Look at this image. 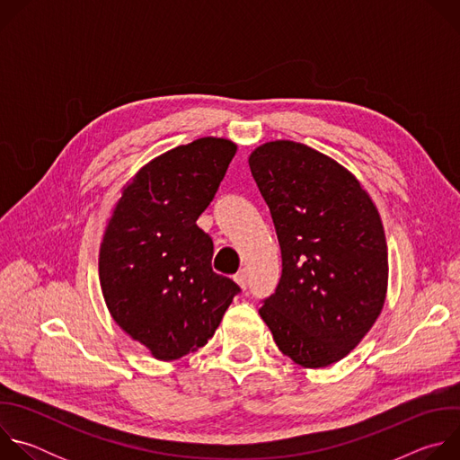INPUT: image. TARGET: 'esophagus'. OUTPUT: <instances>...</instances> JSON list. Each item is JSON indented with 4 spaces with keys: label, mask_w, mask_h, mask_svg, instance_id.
<instances>
[{
    "label": "esophagus",
    "mask_w": 460,
    "mask_h": 460,
    "mask_svg": "<svg viewBox=\"0 0 460 460\" xmlns=\"http://www.w3.org/2000/svg\"><path fill=\"white\" fill-rule=\"evenodd\" d=\"M234 282L242 288V289H245L247 288V273L242 270V271H238L236 275H234Z\"/></svg>",
    "instance_id": "esophagus-1"
}]
</instances>
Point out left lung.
<instances>
[{
    "label": "left lung",
    "mask_w": 460,
    "mask_h": 460,
    "mask_svg": "<svg viewBox=\"0 0 460 460\" xmlns=\"http://www.w3.org/2000/svg\"><path fill=\"white\" fill-rule=\"evenodd\" d=\"M282 249L277 291L258 309L279 349L302 367L332 366L376 322L387 293V245L357 176L304 144L249 155Z\"/></svg>",
    "instance_id": "obj_1"
}]
</instances>
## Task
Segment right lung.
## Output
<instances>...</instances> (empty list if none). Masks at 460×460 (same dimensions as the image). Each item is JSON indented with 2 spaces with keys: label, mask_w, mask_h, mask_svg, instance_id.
Here are the masks:
<instances>
[{
  "label": "right lung",
  "mask_w": 460,
  "mask_h": 460,
  "mask_svg": "<svg viewBox=\"0 0 460 460\" xmlns=\"http://www.w3.org/2000/svg\"><path fill=\"white\" fill-rule=\"evenodd\" d=\"M234 155V142L206 137L153 158L107 220L98 258L107 309L158 360L206 346L240 291L213 271V240L196 226Z\"/></svg>",
  "instance_id": "right-lung-1"
}]
</instances>
